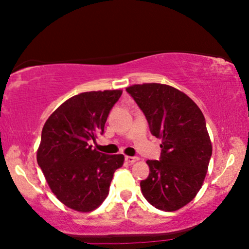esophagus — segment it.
I'll return each mask as SVG.
<instances>
[{"instance_id": "1", "label": "esophagus", "mask_w": 249, "mask_h": 249, "mask_svg": "<svg viewBox=\"0 0 249 249\" xmlns=\"http://www.w3.org/2000/svg\"><path fill=\"white\" fill-rule=\"evenodd\" d=\"M125 160H126V161H127V162H129V163H133V162H135V161H137L138 157H132V156H126Z\"/></svg>"}]
</instances>
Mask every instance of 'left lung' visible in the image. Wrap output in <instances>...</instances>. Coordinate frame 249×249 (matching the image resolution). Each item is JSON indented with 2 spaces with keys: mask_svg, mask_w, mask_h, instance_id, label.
Wrapping results in <instances>:
<instances>
[{
  "mask_svg": "<svg viewBox=\"0 0 249 249\" xmlns=\"http://www.w3.org/2000/svg\"><path fill=\"white\" fill-rule=\"evenodd\" d=\"M126 91L144 113L151 135L161 138L159 160H147L150 172L141 181L142 195L159 210H179L199 192L212 156L203 113L166 84H135Z\"/></svg>",
  "mask_w": 249,
  "mask_h": 249,
  "instance_id": "obj_1",
  "label": "left lung"
}]
</instances>
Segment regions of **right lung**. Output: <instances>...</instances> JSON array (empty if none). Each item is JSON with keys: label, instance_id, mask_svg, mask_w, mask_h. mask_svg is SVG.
I'll use <instances>...</instances> for the list:
<instances>
[{"label": "right lung", "instance_id": "add662e5", "mask_svg": "<svg viewBox=\"0 0 249 249\" xmlns=\"http://www.w3.org/2000/svg\"><path fill=\"white\" fill-rule=\"evenodd\" d=\"M121 90L91 91L62 103L46 121L37 162L57 199L70 209L90 212L108 195L113 175L123 166V155L92 149L91 141L104 125Z\"/></svg>", "mask_w": 249, "mask_h": 249}]
</instances>
